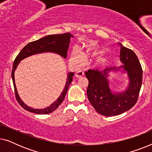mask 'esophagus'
Segmentation results:
<instances>
[{"mask_svg": "<svg viewBox=\"0 0 152 152\" xmlns=\"http://www.w3.org/2000/svg\"><path fill=\"white\" fill-rule=\"evenodd\" d=\"M84 75V72L82 70H79L76 72L75 73V77L77 78H80Z\"/></svg>", "mask_w": 152, "mask_h": 152, "instance_id": "1", "label": "esophagus"}]
</instances>
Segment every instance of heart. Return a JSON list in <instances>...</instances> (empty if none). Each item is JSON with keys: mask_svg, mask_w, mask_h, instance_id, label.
I'll use <instances>...</instances> for the list:
<instances>
[{"mask_svg": "<svg viewBox=\"0 0 152 152\" xmlns=\"http://www.w3.org/2000/svg\"><path fill=\"white\" fill-rule=\"evenodd\" d=\"M99 49V45L97 42L95 41H90L85 43L84 50V53H82V51L77 48H75L72 50L71 55L70 57V61L72 64H73L76 67H79L84 63V57H86V55L91 54V55H95L97 54V51ZM107 57L104 54L100 55L95 58L94 60L95 66H102L107 62Z\"/></svg>", "mask_w": 152, "mask_h": 152, "instance_id": "heart-1", "label": "heart"}]
</instances>
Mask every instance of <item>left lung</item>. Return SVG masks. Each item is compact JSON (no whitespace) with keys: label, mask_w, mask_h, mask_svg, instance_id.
<instances>
[{"label":"left lung","mask_w":152,"mask_h":152,"mask_svg":"<svg viewBox=\"0 0 152 152\" xmlns=\"http://www.w3.org/2000/svg\"><path fill=\"white\" fill-rule=\"evenodd\" d=\"M119 67L104 70H89L85 72L88 80L87 97L95 111L101 115L111 117L129 111L138 99L142 80V70L137 56L132 50L122 44ZM126 73L129 82L126 89L116 91L110 87L108 78L111 73Z\"/></svg>","instance_id":"8db88e82"}]
</instances>
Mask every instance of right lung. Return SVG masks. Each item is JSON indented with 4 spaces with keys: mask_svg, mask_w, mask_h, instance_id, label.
Here are the masks:
<instances>
[{
    "mask_svg": "<svg viewBox=\"0 0 152 152\" xmlns=\"http://www.w3.org/2000/svg\"><path fill=\"white\" fill-rule=\"evenodd\" d=\"M73 35L69 32L64 33V34H61L48 35V36L43 37V38L39 39V40L29 43L21 50V51L16 57L14 61L13 68H12V81H13L14 91H15L16 98L17 99L18 102L19 103V104L26 111L32 112V113H34L41 114V115H42V114H48L55 111L65 98L66 93H67L70 84H71L72 81V77L74 75V72H70L68 73L64 90L62 91L61 95H59L57 100L54 102L52 104L50 105L49 107L45 108V109H33L32 107H28L21 100L16 87L15 80H14V72H15L16 68H17L20 61L30 57V56L43 53H55L60 55L64 59H66V57H67V53L68 48H69L70 39L73 38Z\"/></svg>",
    "mask_w": 152,
    "mask_h": 152,
    "instance_id": "right-lung-1",
    "label": "right lung"
}]
</instances>
